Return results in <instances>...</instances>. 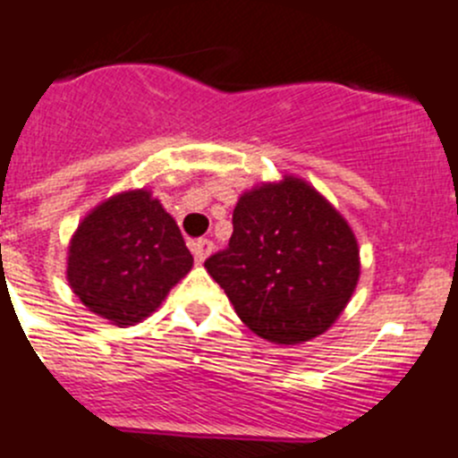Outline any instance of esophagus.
Here are the masks:
<instances>
[{
    "label": "esophagus",
    "instance_id": "1",
    "mask_svg": "<svg viewBox=\"0 0 458 458\" xmlns=\"http://www.w3.org/2000/svg\"><path fill=\"white\" fill-rule=\"evenodd\" d=\"M210 252H212L210 239H199V242L192 243V255H194V259H197V264H203Z\"/></svg>",
    "mask_w": 458,
    "mask_h": 458
}]
</instances>
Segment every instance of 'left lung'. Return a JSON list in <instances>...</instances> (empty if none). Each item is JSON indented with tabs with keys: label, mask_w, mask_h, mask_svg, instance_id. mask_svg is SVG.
I'll use <instances>...</instances> for the list:
<instances>
[{
	"label": "left lung",
	"mask_w": 458,
	"mask_h": 458,
	"mask_svg": "<svg viewBox=\"0 0 458 458\" xmlns=\"http://www.w3.org/2000/svg\"><path fill=\"white\" fill-rule=\"evenodd\" d=\"M239 319L273 344L322 335L360 277V250L344 216L306 181L284 176L239 197L233 237L206 259Z\"/></svg>",
	"instance_id": "1"
}]
</instances>
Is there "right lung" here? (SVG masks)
Wrapping results in <instances>:
<instances>
[{"instance_id":"1","label":"right lung","mask_w":458,"mask_h":458,"mask_svg":"<svg viewBox=\"0 0 458 458\" xmlns=\"http://www.w3.org/2000/svg\"><path fill=\"white\" fill-rule=\"evenodd\" d=\"M192 264L161 201L149 190H127L80 221L69 243L66 279L91 313L134 327L161 306Z\"/></svg>"}]
</instances>
